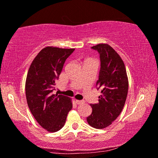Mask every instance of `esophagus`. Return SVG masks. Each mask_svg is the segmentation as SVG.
Instances as JSON below:
<instances>
[{"label": "esophagus", "mask_w": 158, "mask_h": 158, "mask_svg": "<svg viewBox=\"0 0 158 158\" xmlns=\"http://www.w3.org/2000/svg\"><path fill=\"white\" fill-rule=\"evenodd\" d=\"M75 102H76L77 104H83V103H85V101L82 100H75Z\"/></svg>", "instance_id": "34e87169"}]
</instances>
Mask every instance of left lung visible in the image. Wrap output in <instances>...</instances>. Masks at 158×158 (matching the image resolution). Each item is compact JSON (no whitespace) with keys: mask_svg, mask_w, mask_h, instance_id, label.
Wrapping results in <instances>:
<instances>
[{"mask_svg":"<svg viewBox=\"0 0 158 158\" xmlns=\"http://www.w3.org/2000/svg\"><path fill=\"white\" fill-rule=\"evenodd\" d=\"M91 48L100 55L101 68L96 86L101 95L98 103L90 104L92 113L87 122L94 128L104 129L122 112L128 94L129 81L124 62L110 45L98 44Z\"/></svg>","mask_w":158,"mask_h":158,"instance_id":"8db88e82","label":"left lung"}]
</instances>
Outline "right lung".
Masks as SVG:
<instances>
[{"label": "right lung", "instance_id": "right-lung-1", "mask_svg": "<svg viewBox=\"0 0 158 158\" xmlns=\"http://www.w3.org/2000/svg\"><path fill=\"white\" fill-rule=\"evenodd\" d=\"M74 50L45 47L36 56L28 71L25 85L28 106L39 124L50 132L63 127L73 108L69 97L53 94L52 91L64 62Z\"/></svg>", "mask_w": 158, "mask_h": 158}]
</instances>
